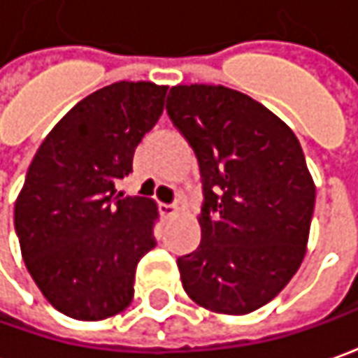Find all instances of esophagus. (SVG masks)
Wrapping results in <instances>:
<instances>
[{"mask_svg": "<svg viewBox=\"0 0 358 358\" xmlns=\"http://www.w3.org/2000/svg\"><path fill=\"white\" fill-rule=\"evenodd\" d=\"M180 212L176 203H160V214L164 217H174Z\"/></svg>", "mask_w": 358, "mask_h": 358, "instance_id": "1", "label": "esophagus"}]
</instances>
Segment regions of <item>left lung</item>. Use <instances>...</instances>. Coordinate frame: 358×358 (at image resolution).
<instances>
[{
  "mask_svg": "<svg viewBox=\"0 0 358 358\" xmlns=\"http://www.w3.org/2000/svg\"><path fill=\"white\" fill-rule=\"evenodd\" d=\"M168 117L200 164L202 241L178 257L184 291L203 309L245 315L301 265L315 184L293 130L252 96L222 85H176Z\"/></svg>",
  "mask_w": 358,
  "mask_h": 358,
  "instance_id": "left-lung-1",
  "label": "left lung"
}]
</instances>
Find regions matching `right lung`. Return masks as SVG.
Wrapping results in <instances>:
<instances>
[{
    "label": "right lung",
    "instance_id": "add662e5",
    "mask_svg": "<svg viewBox=\"0 0 358 358\" xmlns=\"http://www.w3.org/2000/svg\"><path fill=\"white\" fill-rule=\"evenodd\" d=\"M168 87L118 80L85 96L33 156L15 200L21 255L57 311L103 321L134 295L136 265L156 245L155 200L118 198Z\"/></svg>",
    "mask_w": 358,
    "mask_h": 358
}]
</instances>
